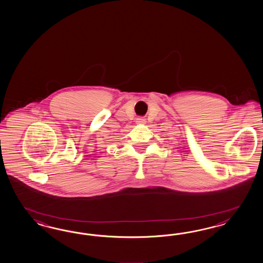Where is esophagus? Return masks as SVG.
<instances>
[{
	"mask_svg": "<svg viewBox=\"0 0 263 263\" xmlns=\"http://www.w3.org/2000/svg\"><path fill=\"white\" fill-rule=\"evenodd\" d=\"M145 120H143V118H138L137 120H136V121H137V123L138 124H143L145 121H144Z\"/></svg>",
	"mask_w": 263,
	"mask_h": 263,
	"instance_id": "34e87169",
	"label": "esophagus"
}]
</instances>
